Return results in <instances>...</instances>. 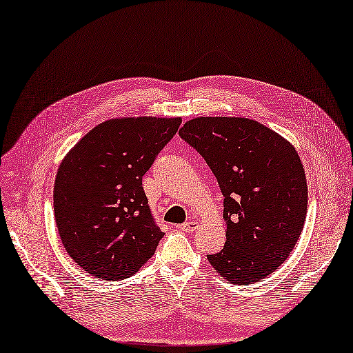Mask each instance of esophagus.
I'll return each instance as SVG.
<instances>
[{
    "label": "esophagus",
    "mask_w": 353,
    "mask_h": 353,
    "mask_svg": "<svg viewBox=\"0 0 353 353\" xmlns=\"http://www.w3.org/2000/svg\"><path fill=\"white\" fill-rule=\"evenodd\" d=\"M198 229V223L196 221H186L185 224L180 225V230L185 233H192Z\"/></svg>",
    "instance_id": "esophagus-1"
}]
</instances>
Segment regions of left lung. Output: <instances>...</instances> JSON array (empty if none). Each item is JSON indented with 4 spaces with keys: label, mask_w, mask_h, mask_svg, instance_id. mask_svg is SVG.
I'll use <instances>...</instances> for the list:
<instances>
[{
    "label": "left lung",
    "mask_w": 353,
    "mask_h": 353,
    "mask_svg": "<svg viewBox=\"0 0 353 353\" xmlns=\"http://www.w3.org/2000/svg\"><path fill=\"white\" fill-rule=\"evenodd\" d=\"M203 157L224 196L225 243L207 255L227 281L251 284L288 259L308 205L296 150L274 130L241 117H198L179 130Z\"/></svg>",
    "instance_id": "1"
}]
</instances>
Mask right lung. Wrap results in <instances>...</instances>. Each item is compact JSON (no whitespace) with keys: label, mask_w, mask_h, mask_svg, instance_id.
I'll list each match as a JSON object with an SVG mask.
<instances>
[{"label":"right lung","mask_w":353,"mask_h":353,"mask_svg":"<svg viewBox=\"0 0 353 353\" xmlns=\"http://www.w3.org/2000/svg\"><path fill=\"white\" fill-rule=\"evenodd\" d=\"M181 119H112L79 141L59 167L54 214L74 263L102 280H123L150 259L164 233L142 177Z\"/></svg>","instance_id":"add662e5"}]
</instances>
